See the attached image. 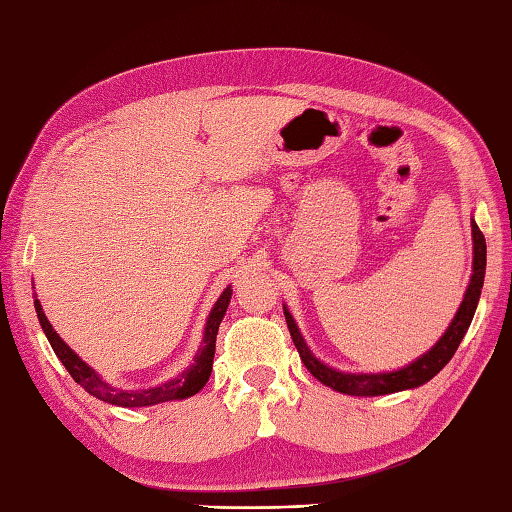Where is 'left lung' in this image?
<instances>
[{
  "mask_svg": "<svg viewBox=\"0 0 512 512\" xmlns=\"http://www.w3.org/2000/svg\"><path fill=\"white\" fill-rule=\"evenodd\" d=\"M473 250H475L473 277H470L464 302H462V306H459L455 319L450 322L442 339H439V342L430 348L426 355L419 357L417 362H413L402 370H395V373H375V375L339 373V370L328 368L326 364L319 362L313 353H310L306 342H304V337L299 335V328L295 324L293 315H290L284 308L290 337H293L295 348H297L299 357H302L304 366L310 370V373H313V377H317L319 382L326 384L328 388L339 390V393H344V395H355V397L388 395V393H397V390H406V388H415V386L426 384L428 379H433L439 370H442L450 362V359H453L455 350L459 348V344H462L470 322H473L479 295H482L484 275H486V239L475 222H473Z\"/></svg>",
  "mask_w": 512,
  "mask_h": 512,
  "instance_id": "obj_1",
  "label": "left lung"
}]
</instances>
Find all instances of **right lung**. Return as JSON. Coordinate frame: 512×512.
Segmentation results:
<instances>
[{
  "instance_id": "obj_1",
  "label": "right lung",
  "mask_w": 512,
  "mask_h": 512,
  "mask_svg": "<svg viewBox=\"0 0 512 512\" xmlns=\"http://www.w3.org/2000/svg\"><path fill=\"white\" fill-rule=\"evenodd\" d=\"M230 295H233V290H230V286H228L222 293V297L217 299L213 310H210V317H208L206 330H204V346L199 348L195 364L188 370H184L179 377L170 379V382L157 386V388H146V390H119V388H113L110 384L102 382V379L97 377L95 370L86 366L82 359H79L73 350H70L62 342V337H59L53 330V326L48 324V319H46L44 310H42V306H39L37 299H35V310H37L39 324H42L48 342L55 350V355L62 359V364L66 366L70 377H73L75 382L86 390V393H90L97 399H102V402H106V404H115V406H124V408H139V406H155L162 402H173V399H184V397L199 393V390L204 388V384L210 377V370H213L217 330L226 315Z\"/></svg>"
}]
</instances>
